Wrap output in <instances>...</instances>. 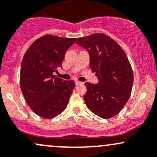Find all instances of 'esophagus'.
<instances>
[{"instance_id":"esophagus-1","label":"esophagus","mask_w":157,"mask_h":157,"mask_svg":"<svg viewBox=\"0 0 157 157\" xmlns=\"http://www.w3.org/2000/svg\"><path fill=\"white\" fill-rule=\"evenodd\" d=\"M81 84H82V82H79V81H78V80H76V81H75V85H81Z\"/></svg>"}]
</instances>
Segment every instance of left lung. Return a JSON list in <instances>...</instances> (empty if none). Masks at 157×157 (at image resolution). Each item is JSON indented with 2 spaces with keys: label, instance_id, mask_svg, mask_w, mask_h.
Masks as SVG:
<instances>
[{
  "label": "left lung",
  "instance_id": "left-lung-1",
  "mask_svg": "<svg viewBox=\"0 0 157 157\" xmlns=\"http://www.w3.org/2000/svg\"><path fill=\"white\" fill-rule=\"evenodd\" d=\"M90 55V67L99 79L97 84L85 82L84 96L90 111L104 119L117 114L130 97L133 72L123 48L113 39L97 33L77 39Z\"/></svg>",
  "mask_w": 157,
  "mask_h": 157
}]
</instances>
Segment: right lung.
Segmentation results:
<instances>
[{
  "mask_svg": "<svg viewBox=\"0 0 157 157\" xmlns=\"http://www.w3.org/2000/svg\"><path fill=\"white\" fill-rule=\"evenodd\" d=\"M76 38L47 34L30 45L23 57L20 70V87L25 101L33 112L52 119L63 112L75 87L73 80L55 77L62 67L67 50Z\"/></svg>",
  "mask_w": 157,
  "mask_h": 157,
  "instance_id": "add662e5",
  "label": "right lung"
}]
</instances>
